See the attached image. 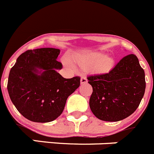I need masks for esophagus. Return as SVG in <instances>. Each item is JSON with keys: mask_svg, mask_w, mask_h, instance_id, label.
<instances>
[{"mask_svg": "<svg viewBox=\"0 0 154 154\" xmlns=\"http://www.w3.org/2000/svg\"><path fill=\"white\" fill-rule=\"evenodd\" d=\"M87 82H88L87 79L85 78V76H82L81 78V84H85L87 83Z\"/></svg>", "mask_w": 154, "mask_h": 154, "instance_id": "esophagus-1", "label": "esophagus"}]
</instances>
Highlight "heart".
<instances>
[{"label": "heart", "mask_w": 154, "mask_h": 154, "mask_svg": "<svg viewBox=\"0 0 154 154\" xmlns=\"http://www.w3.org/2000/svg\"><path fill=\"white\" fill-rule=\"evenodd\" d=\"M82 67L85 69H93L97 72H107L112 69L114 61L111 57H104L102 53H93L90 55L80 56L77 58ZM66 65H69L68 61H65Z\"/></svg>", "instance_id": "b5f03b06"}]
</instances>
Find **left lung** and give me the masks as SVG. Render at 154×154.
<instances>
[{
    "label": "left lung",
    "instance_id": "1",
    "mask_svg": "<svg viewBox=\"0 0 154 154\" xmlns=\"http://www.w3.org/2000/svg\"><path fill=\"white\" fill-rule=\"evenodd\" d=\"M92 87L89 106L98 119L122 120L133 114L143 97L145 73L137 57H123L108 73L87 77Z\"/></svg>",
    "mask_w": 154,
    "mask_h": 154
}]
</instances>
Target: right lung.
Here are the masks:
<instances>
[{
  "mask_svg": "<svg viewBox=\"0 0 154 154\" xmlns=\"http://www.w3.org/2000/svg\"><path fill=\"white\" fill-rule=\"evenodd\" d=\"M60 50L43 48L28 50L17 58L8 82L11 100L20 113L36 123L55 120L66 100L80 85V77L65 79L57 72Z\"/></svg>",
  "mask_w": 154,
  "mask_h": 154,
  "instance_id": "obj_1",
  "label": "right lung"
}]
</instances>
